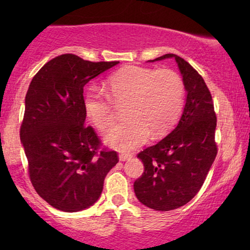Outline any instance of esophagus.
<instances>
[{
	"mask_svg": "<svg viewBox=\"0 0 250 250\" xmlns=\"http://www.w3.org/2000/svg\"><path fill=\"white\" fill-rule=\"evenodd\" d=\"M131 158H132V153H125V152L119 153V160H121V162H125V160H128Z\"/></svg>",
	"mask_w": 250,
	"mask_h": 250,
	"instance_id": "34e87169",
	"label": "esophagus"
}]
</instances>
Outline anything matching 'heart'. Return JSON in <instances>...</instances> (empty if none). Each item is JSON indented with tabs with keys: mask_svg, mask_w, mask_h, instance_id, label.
Returning <instances> with one entry per match:
<instances>
[{
	"mask_svg": "<svg viewBox=\"0 0 250 250\" xmlns=\"http://www.w3.org/2000/svg\"><path fill=\"white\" fill-rule=\"evenodd\" d=\"M107 93L92 86L84 97L88 121L101 132L116 121V105L125 104L127 119L110 129L104 139L112 148L129 151L145 145L151 135L165 134L182 114L186 100L183 78L173 69L127 66L104 83Z\"/></svg>",
	"mask_w": 250,
	"mask_h": 250,
	"instance_id": "heart-1",
	"label": "heart"
}]
</instances>
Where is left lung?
<instances>
[{"label":"left lung","instance_id":"left-lung-1","mask_svg":"<svg viewBox=\"0 0 250 250\" xmlns=\"http://www.w3.org/2000/svg\"><path fill=\"white\" fill-rule=\"evenodd\" d=\"M188 92L179 124L166 138L138 155L145 165L134 182V192L145 206L155 210L176 209L189 203L206 180L217 155L216 114L213 99L201 75L175 54Z\"/></svg>","mask_w":250,"mask_h":250}]
</instances>
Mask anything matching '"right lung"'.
Segmentation results:
<instances>
[{"label": "right lung", "mask_w": 250, "mask_h": 250, "mask_svg": "<svg viewBox=\"0 0 250 250\" xmlns=\"http://www.w3.org/2000/svg\"><path fill=\"white\" fill-rule=\"evenodd\" d=\"M117 63L61 54L30 82L20 140L34 189L57 209L71 213L92 206L118 163V153L104 148L94 128L84 124L83 97L85 84Z\"/></svg>", "instance_id": "right-lung-1"}]
</instances>
